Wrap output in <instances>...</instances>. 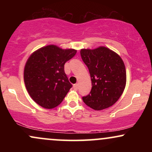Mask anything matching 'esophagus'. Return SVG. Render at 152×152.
I'll use <instances>...</instances> for the list:
<instances>
[{"label":"esophagus","mask_w":152,"mask_h":152,"mask_svg":"<svg viewBox=\"0 0 152 152\" xmlns=\"http://www.w3.org/2000/svg\"><path fill=\"white\" fill-rule=\"evenodd\" d=\"M78 86L77 83H76V84L74 85V88L75 90H77L78 89Z\"/></svg>","instance_id":"34e87169"}]
</instances>
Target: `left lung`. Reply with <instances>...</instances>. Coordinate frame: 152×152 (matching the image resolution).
<instances>
[{
    "label": "left lung",
    "instance_id": "obj_1",
    "mask_svg": "<svg viewBox=\"0 0 152 152\" xmlns=\"http://www.w3.org/2000/svg\"><path fill=\"white\" fill-rule=\"evenodd\" d=\"M80 53L89 71L92 85L89 94L82 97L83 102L98 111L114 105L126 86V69L121 57L103 46L81 49Z\"/></svg>",
    "mask_w": 152,
    "mask_h": 152
}]
</instances>
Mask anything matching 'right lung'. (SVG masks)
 Here are the masks:
<instances>
[{
  "instance_id": "obj_1",
  "label": "right lung",
  "mask_w": 152,
  "mask_h": 152,
  "mask_svg": "<svg viewBox=\"0 0 152 152\" xmlns=\"http://www.w3.org/2000/svg\"><path fill=\"white\" fill-rule=\"evenodd\" d=\"M74 49L49 45L35 51L24 69V82L29 95L45 109L58 106L72 87L64 64L76 55Z\"/></svg>"
}]
</instances>
